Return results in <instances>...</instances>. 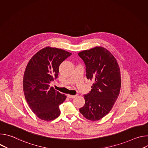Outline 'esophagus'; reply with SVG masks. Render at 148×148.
<instances>
[{"instance_id": "34e87169", "label": "esophagus", "mask_w": 148, "mask_h": 148, "mask_svg": "<svg viewBox=\"0 0 148 148\" xmlns=\"http://www.w3.org/2000/svg\"><path fill=\"white\" fill-rule=\"evenodd\" d=\"M67 97H68L69 98H75L76 96H75V95H73L68 94V95H67Z\"/></svg>"}]
</instances>
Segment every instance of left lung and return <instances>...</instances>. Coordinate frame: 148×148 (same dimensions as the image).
<instances>
[{
	"instance_id": "1",
	"label": "left lung",
	"mask_w": 148,
	"mask_h": 148,
	"mask_svg": "<svg viewBox=\"0 0 148 148\" xmlns=\"http://www.w3.org/2000/svg\"><path fill=\"white\" fill-rule=\"evenodd\" d=\"M86 67L88 79L94 83L89 94L85 95V105L79 108L86 119H102L112 108L121 90V78L116 58L107 49L95 47L78 53Z\"/></svg>"
}]
</instances>
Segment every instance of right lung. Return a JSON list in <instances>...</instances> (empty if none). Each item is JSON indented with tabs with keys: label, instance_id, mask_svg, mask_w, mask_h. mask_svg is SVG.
Masks as SVG:
<instances>
[{
	"label": "right lung",
	"instance_id": "obj_1",
	"mask_svg": "<svg viewBox=\"0 0 148 148\" xmlns=\"http://www.w3.org/2000/svg\"><path fill=\"white\" fill-rule=\"evenodd\" d=\"M71 55L64 50L46 47L29 60L23 76V91L32 111L40 119L52 121L60 114L59 105L67 96L50 88L58 76L61 63Z\"/></svg>",
	"mask_w": 148,
	"mask_h": 148
}]
</instances>
